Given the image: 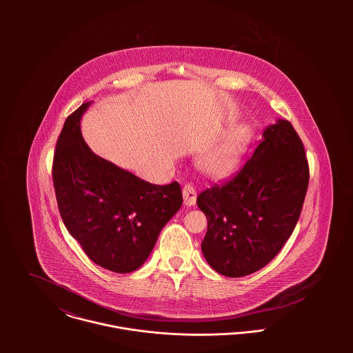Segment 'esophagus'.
Here are the masks:
<instances>
[{
    "label": "esophagus",
    "mask_w": 353,
    "mask_h": 353,
    "mask_svg": "<svg viewBox=\"0 0 353 353\" xmlns=\"http://www.w3.org/2000/svg\"><path fill=\"white\" fill-rule=\"evenodd\" d=\"M182 194H183V201L186 206H193L197 201V192L193 185H185Z\"/></svg>",
    "instance_id": "1"
}]
</instances>
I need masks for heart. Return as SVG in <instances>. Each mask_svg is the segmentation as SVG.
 <instances>
[{"label": "heart", "mask_w": 353, "mask_h": 353, "mask_svg": "<svg viewBox=\"0 0 353 353\" xmlns=\"http://www.w3.org/2000/svg\"><path fill=\"white\" fill-rule=\"evenodd\" d=\"M252 137L249 125H238L231 129L210 151L206 152L200 160L202 171L213 178H223L232 174L243 154Z\"/></svg>", "instance_id": "heart-1"}]
</instances>
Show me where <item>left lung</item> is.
Returning a JSON list of instances; mask_svg holds the SVG:
<instances>
[{
    "instance_id": "1",
    "label": "left lung",
    "mask_w": 353,
    "mask_h": 353,
    "mask_svg": "<svg viewBox=\"0 0 353 353\" xmlns=\"http://www.w3.org/2000/svg\"><path fill=\"white\" fill-rule=\"evenodd\" d=\"M310 172L291 122L265 128L252 157L230 179L197 197L208 231L201 250L220 274L242 277L268 265L292 235Z\"/></svg>"
}]
</instances>
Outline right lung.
<instances>
[{"label":"right lung","mask_w":353,"mask_h":353,"mask_svg":"<svg viewBox=\"0 0 353 353\" xmlns=\"http://www.w3.org/2000/svg\"><path fill=\"white\" fill-rule=\"evenodd\" d=\"M91 101L70 114L58 137L52 182L62 221L84 252L115 273L137 270L163 227L182 206L178 182L152 185L91 151L80 121Z\"/></svg>","instance_id":"right-lung-1"}]
</instances>
